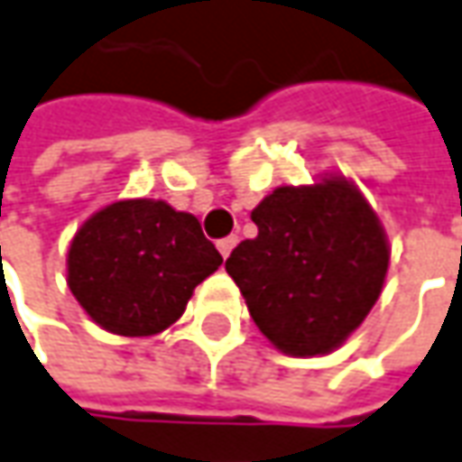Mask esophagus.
<instances>
[{"label":"esophagus","mask_w":462,"mask_h":462,"mask_svg":"<svg viewBox=\"0 0 462 462\" xmlns=\"http://www.w3.org/2000/svg\"><path fill=\"white\" fill-rule=\"evenodd\" d=\"M236 244H238V236H226L218 241V252L224 254V259L228 256V254L234 252V246H236Z\"/></svg>","instance_id":"34e87169"}]
</instances>
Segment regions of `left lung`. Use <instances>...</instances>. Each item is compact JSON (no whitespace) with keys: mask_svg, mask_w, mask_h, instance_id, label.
<instances>
[{"mask_svg":"<svg viewBox=\"0 0 462 462\" xmlns=\"http://www.w3.org/2000/svg\"><path fill=\"white\" fill-rule=\"evenodd\" d=\"M256 238L226 259L254 323L280 351H333L364 323L389 267L383 228L351 182L277 188L252 210Z\"/></svg>","mask_w":462,"mask_h":462,"instance_id":"left-lung-1","label":"left lung"}]
</instances>
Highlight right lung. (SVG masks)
Returning <instances> with one entry per match:
<instances>
[{"mask_svg": "<svg viewBox=\"0 0 462 462\" xmlns=\"http://www.w3.org/2000/svg\"><path fill=\"white\" fill-rule=\"evenodd\" d=\"M224 264L190 213L162 200H119L91 216L68 252V287L116 336H154Z\"/></svg>", "mask_w": 462, "mask_h": 462, "instance_id": "obj_1", "label": "right lung"}]
</instances>
